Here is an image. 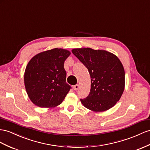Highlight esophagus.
Listing matches in <instances>:
<instances>
[{"label":"esophagus","mask_w":150,"mask_h":150,"mask_svg":"<svg viewBox=\"0 0 150 150\" xmlns=\"http://www.w3.org/2000/svg\"><path fill=\"white\" fill-rule=\"evenodd\" d=\"M73 88H74V89L75 91H77L79 89V86L78 85V84H76V85H75L74 87H73Z\"/></svg>","instance_id":"34e87169"}]
</instances>
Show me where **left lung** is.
Masks as SVG:
<instances>
[{"label": "left lung", "instance_id": "obj_1", "mask_svg": "<svg viewBox=\"0 0 150 150\" xmlns=\"http://www.w3.org/2000/svg\"><path fill=\"white\" fill-rule=\"evenodd\" d=\"M71 52L86 67L91 76L90 93L80 99L83 106L94 112L112 108L125 89V70L120 60L105 50L83 47Z\"/></svg>", "mask_w": 150, "mask_h": 150}]
</instances>
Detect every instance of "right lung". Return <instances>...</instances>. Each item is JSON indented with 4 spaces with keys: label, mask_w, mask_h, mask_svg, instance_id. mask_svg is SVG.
Here are the masks:
<instances>
[{
    "label": "right lung",
    "mask_w": 150,
    "mask_h": 150,
    "mask_svg": "<svg viewBox=\"0 0 150 150\" xmlns=\"http://www.w3.org/2000/svg\"><path fill=\"white\" fill-rule=\"evenodd\" d=\"M71 52L54 48L41 52L29 61L24 83L28 96L40 108H52L63 101L71 87L66 82L64 63Z\"/></svg>",
    "instance_id": "add662e5"
}]
</instances>
